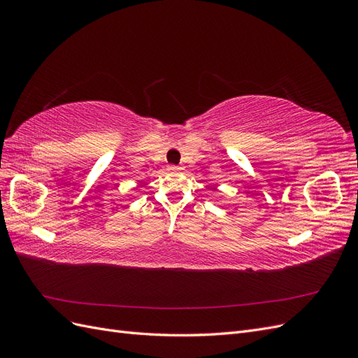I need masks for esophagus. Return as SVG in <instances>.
Listing matches in <instances>:
<instances>
[{
    "label": "esophagus",
    "instance_id": "34e87169",
    "mask_svg": "<svg viewBox=\"0 0 358 358\" xmlns=\"http://www.w3.org/2000/svg\"><path fill=\"white\" fill-rule=\"evenodd\" d=\"M169 170L176 171V170H182V167L180 166H169Z\"/></svg>",
    "mask_w": 358,
    "mask_h": 358
}]
</instances>
